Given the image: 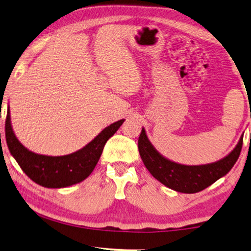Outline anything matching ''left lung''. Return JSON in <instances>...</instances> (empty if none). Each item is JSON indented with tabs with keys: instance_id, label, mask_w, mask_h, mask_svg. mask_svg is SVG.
<instances>
[{
	"instance_id": "8db88e82",
	"label": "left lung",
	"mask_w": 251,
	"mask_h": 251,
	"mask_svg": "<svg viewBox=\"0 0 251 251\" xmlns=\"http://www.w3.org/2000/svg\"><path fill=\"white\" fill-rule=\"evenodd\" d=\"M242 138L239 139L234 149L229 155L215 163L188 166L169 160L157 151L149 141L146 130L142 128L138 140L139 153L146 168L157 180L172 190L179 193L193 194L203 191L228 174L238 160L242 148Z\"/></svg>"
}]
</instances>
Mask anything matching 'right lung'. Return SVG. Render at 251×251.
<instances>
[{"instance_id":"obj_1","label":"right lung","mask_w":251,"mask_h":251,"mask_svg":"<svg viewBox=\"0 0 251 251\" xmlns=\"http://www.w3.org/2000/svg\"><path fill=\"white\" fill-rule=\"evenodd\" d=\"M123 122L122 119L106 126L85 147L75 152L65 156H46L30 151L18 140L11 125L10 110H7L5 138L11 155L30 179L44 187L63 188L80 183L91 175L106 141Z\"/></svg>"}]
</instances>
